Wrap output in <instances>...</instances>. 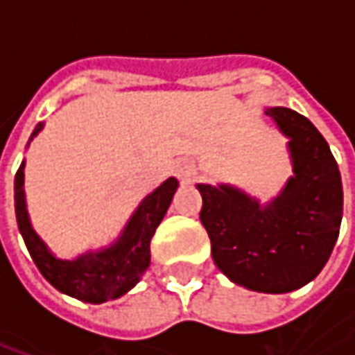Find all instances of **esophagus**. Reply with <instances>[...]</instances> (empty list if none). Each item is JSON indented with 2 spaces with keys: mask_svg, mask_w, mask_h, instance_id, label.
<instances>
[{
  "mask_svg": "<svg viewBox=\"0 0 355 355\" xmlns=\"http://www.w3.org/2000/svg\"><path fill=\"white\" fill-rule=\"evenodd\" d=\"M175 173H177V177L182 180V182H190L196 175V169H193V165L186 162L177 163V167H175Z\"/></svg>",
  "mask_w": 355,
  "mask_h": 355,
  "instance_id": "1",
  "label": "esophagus"
}]
</instances>
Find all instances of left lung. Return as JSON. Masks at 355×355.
<instances>
[{"label": "left lung", "mask_w": 355, "mask_h": 355, "mask_svg": "<svg viewBox=\"0 0 355 355\" xmlns=\"http://www.w3.org/2000/svg\"><path fill=\"white\" fill-rule=\"evenodd\" d=\"M264 114L289 139L293 177L282 192L261 203L238 186H196L216 268L245 289L282 295L310 283L327 264L343 220V180L310 119L283 106Z\"/></svg>", "instance_id": "8db88e82"}]
</instances>
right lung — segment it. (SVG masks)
Masks as SVG:
<instances>
[{"mask_svg":"<svg viewBox=\"0 0 355 355\" xmlns=\"http://www.w3.org/2000/svg\"><path fill=\"white\" fill-rule=\"evenodd\" d=\"M42 129L43 123L35 125L28 146ZM24 165L26 162L20 163L15 177V213L20 236L43 277L60 293L91 304L116 300L129 293L150 266V241L177 192V178L169 177L140 201L116 241L76 259H60L32 226L24 193Z\"/></svg>","mask_w":355,"mask_h":355,"instance_id":"right-lung-1","label":"right lung"}]
</instances>
